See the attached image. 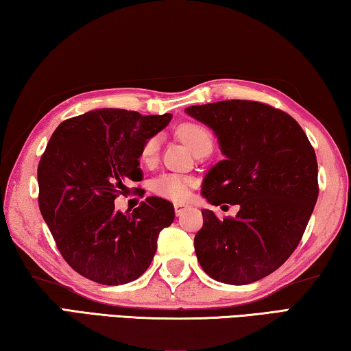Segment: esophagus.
Returning a JSON list of instances; mask_svg holds the SVG:
<instances>
[{
  "label": "esophagus",
  "mask_w": 351,
  "mask_h": 351,
  "mask_svg": "<svg viewBox=\"0 0 351 351\" xmlns=\"http://www.w3.org/2000/svg\"><path fill=\"white\" fill-rule=\"evenodd\" d=\"M173 207H175V213L178 217H180L184 210L189 209V204H186V203H173Z\"/></svg>",
  "instance_id": "esophagus-1"
}]
</instances>
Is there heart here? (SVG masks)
Listing matches in <instances>:
<instances>
[{"instance_id":"obj_1","label":"heart","mask_w":351,"mask_h":351,"mask_svg":"<svg viewBox=\"0 0 351 351\" xmlns=\"http://www.w3.org/2000/svg\"><path fill=\"white\" fill-rule=\"evenodd\" d=\"M178 134L187 144L198 152L203 147H212V133L209 128L199 122H184L178 127ZM159 154V136H150L141 147V161L144 164H153ZM192 178L181 173H162L154 178L152 182V190L159 197L181 201L189 195Z\"/></svg>"}]
</instances>
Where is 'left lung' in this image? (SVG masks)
<instances>
[{
	"label": "left lung",
	"mask_w": 351,
	"mask_h": 351,
	"mask_svg": "<svg viewBox=\"0 0 351 351\" xmlns=\"http://www.w3.org/2000/svg\"><path fill=\"white\" fill-rule=\"evenodd\" d=\"M186 111L217 133L226 156L204 178V198L240 206L237 217L201 212L193 241L201 268L223 283L257 282L304 237L319 195L316 153L295 119L268 104L223 100Z\"/></svg>",
	"instance_id": "obj_1"
}]
</instances>
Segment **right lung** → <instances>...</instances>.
<instances>
[{"label": "right lung", "instance_id": "add662e5", "mask_svg": "<svg viewBox=\"0 0 351 351\" xmlns=\"http://www.w3.org/2000/svg\"><path fill=\"white\" fill-rule=\"evenodd\" d=\"M171 114L104 108L63 121L38 162V207L64 261L102 285L144 274L158 237L173 223L167 199L148 197L132 213L114 209L128 181H141V147ZM142 190V189H141Z\"/></svg>", "mask_w": 351, "mask_h": 351}]
</instances>
